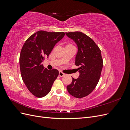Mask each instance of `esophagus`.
Masks as SVG:
<instances>
[{"label": "esophagus", "instance_id": "esophagus-1", "mask_svg": "<svg viewBox=\"0 0 130 130\" xmlns=\"http://www.w3.org/2000/svg\"><path fill=\"white\" fill-rule=\"evenodd\" d=\"M59 76L60 77H63L65 75V74H64L63 73H62V72H59Z\"/></svg>", "mask_w": 130, "mask_h": 130}]
</instances>
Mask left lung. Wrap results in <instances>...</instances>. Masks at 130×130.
<instances>
[{
  "label": "left lung",
  "mask_w": 130,
  "mask_h": 130,
  "mask_svg": "<svg viewBox=\"0 0 130 130\" xmlns=\"http://www.w3.org/2000/svg\"><path fill=\"white\" fill-rule=\"evenodd\" d=\"M66 34L77 45L75 65L80 67L79 77H72V83L67 88L70 95L82 98L91 93L99 81L103 67L101 50L91 38L80 31Z\"/></svg>",
  "instance_id": "obj_1"
}]
</instances>
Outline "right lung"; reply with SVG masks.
<instances>
[{"mask_svg": "<svg viewBox=\"0 0 130 130\" xmlns=\"http://www.w3.org/2000/svg\"><path fill=\"white\" fill-rule=\"evenodd\" d=\"M64 35L63 32L38 31L27 38L22 47L19 57L21 76L27 88L35 96L46 95L58 76L57 69L48 70L42 62Z\"/></svg>", "mask_w": 130, "mask_h": 130, "instance_id": "obj_1", "label": "right lung"}]
</instances>
